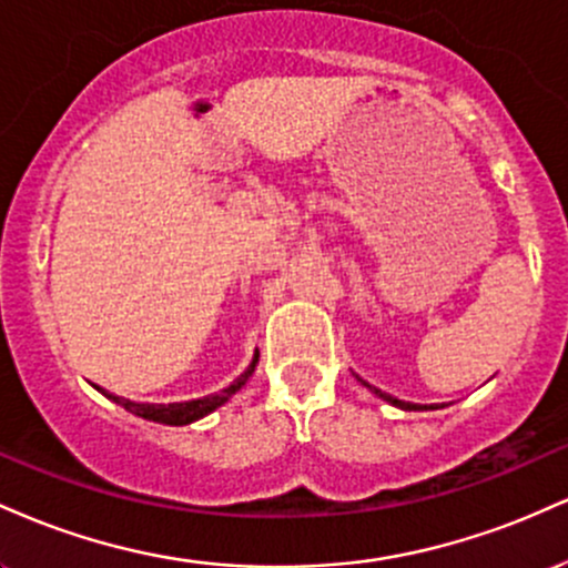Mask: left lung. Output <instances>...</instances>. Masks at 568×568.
Returning a JSON list of instances; mask_svg holds the SVG:
<instances>
[{"instance_id":"1","label":"left lung","mask_w":568,"mask_h":568,"mask_svg":"<svg viewBox=\"0 0 568 568\" xmlns=\"http://www.w3.org/2000/svg\"><path fill=\"white\" fill-rule=\"evenodd\" d=\"M368 387H371V384H368ZM371 389H374V393H376V395H379V397H384V400H387V403H393V406H397V408H406V410H419V406H414V403H406V400H397V397H393V395H387V393H382V389H376V387H371ZM429 408H435V406H429ZM422 410H427V406H425V408H422Z\"/></svg>"}]
</instances>
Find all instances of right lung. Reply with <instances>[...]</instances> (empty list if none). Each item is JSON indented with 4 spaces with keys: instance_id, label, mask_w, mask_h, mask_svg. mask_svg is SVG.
Here are the masks:
<instances>
[{
    "instance_id": "1",
    "label": "right lung",
    "mask_w": 568,
    "mask_h": 568,
    "mask_svg": "<svg viewBox=\"0 0 568 568\" xmlns=\"http://www.w3.org/2000/svg\"><path fill=\"white\" fill-rule=\"evenodd\" d=\"M256 363H258V355L253 357L251 366L245 368V374H240L237 379H234L230 387L221 389L216 395H207V397H200V400H186V403H168V406H149V403H133V400H125V397H116L112 393H106V389H101L103 395L109 397V400L120 403L122 408L130 410V414L135 416H143V419L149 422H160V425H173V427H181V425H189V422H197L202 419L205 414H211V410H216L221 403H226L230 397L237 393L243 384L251 379V374L256 371Z\"/></svg>"
}]
</instances>
